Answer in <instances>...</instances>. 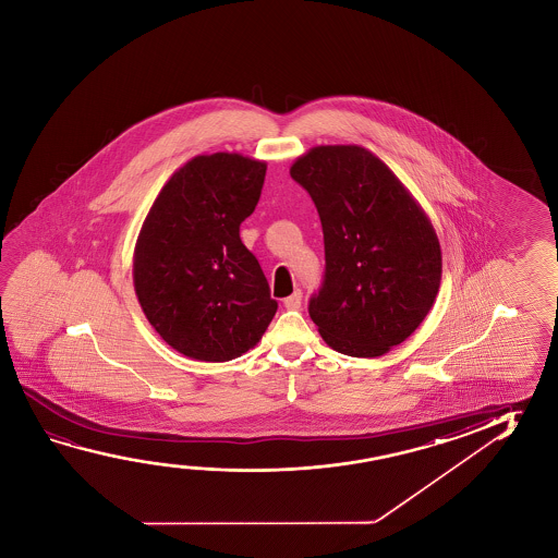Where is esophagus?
Returning a JSON list of instances; mask_svg holds the SVG:
<instances>
[{
  "instance_id": "34e87169",
  "label": "esophagus",
  "mask_w": 558,
  "mask_h": 558,
  "mask_svg": "<svg viewBox=\"0 0 558 558\" xmlns=\"http://www.w3.org/2000/svg\"><path fill=\"white\" fill-rule=\"evenodd\" d=\"M283 305H286L288 310H300V307H302V292L295 290L292 295H288V298L283 300Z\"/></svg>"
}]
</instances>
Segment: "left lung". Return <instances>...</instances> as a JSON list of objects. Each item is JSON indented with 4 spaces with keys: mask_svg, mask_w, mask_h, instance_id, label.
I'll return each mask as SVG.
<instances>
[{
    "mask_svg": "<svg viewBox=\"0 0 558 558\" xmlns=\"http://www.w3.org/2000/svg\"><path fill=\"white\" fill-rule=\"evenodd\" d=\"M290 174L315 202L325 239V280L310 300L311 319L340 354L384 356L418 329L436 302V229L366 147H311Z\"/></svg>",
    "mask_w": 558,
    "mask_h": 558,
    "instance_id": "1",
    "label": "left lung"
}]
</instances>
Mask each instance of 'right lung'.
Here are the masks:
<instances>
[{
  "mask_svg": "<svg viewBox=\"0 0 558 558\" xmlns=\"http://www.w3.org/2000/svg\"><path fill=\"white\" fill-rule=\"evenodd\" d=\"M266 163L218 151L177 169L147 211L134 248V290L149 325L192 360L228 362L275 317L263 268L239 238Z\"/></svg>",
  "mask_w": 558,
  "mask_h": 558,
  "instance_id": "1",
  "label": "right lung"
}]
</instances>
